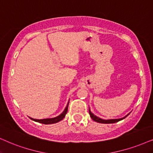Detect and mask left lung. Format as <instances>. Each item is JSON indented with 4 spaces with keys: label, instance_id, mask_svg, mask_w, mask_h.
<instances>
[{
    "label": "left lung",
    "instance_id": "obj_1",
    "mask_svg": "<svg viewBox=\"0 0 153 153\" xmlns=\"http://www.w3.org/2000/svg\"><path fill=\"white\" fill-rule=\"evenodd\" d=\"M89 114H90V117L92 118V119H93L94 121H96V122H98V123H116V122H118V121H121V120H123V119H125L126 117H128V116L130 114V113L128 114L126 116H125L123 118H121V119H101V118L97 117L96 115H94L93 113H92L90 111V109H89Z\"/></svg>",
    "mask_w": 153,
    "mask_h": 153
}]
</instances>
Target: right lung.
Returning <instances> with one entry per match:
<instances>
[{"mask_svg": "<svg viewBox=\"0 0 153 153\" xmlns=\"http://www.w3.org/2000/svg\"><path fill=\"white\" fill-rule=\"evenodd\" d=\"M68 104H69V101L68 102L66 107H65L64 111H63L61 114L58 116V117H56L54 118H50V119H32V118L30 117L31 119L33 120V121H36V122H39L41 123H44V124H51V123H56L59 122L60 121H61L63 118L65 117V114H66L67 111H68Z\"/></svg>", "mask_w": 153, "mask_h": 153, "instance_id": "1", "label": "right lung"}]
</instances>
